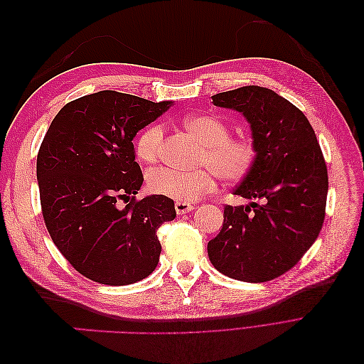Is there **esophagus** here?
Listing matches in <instances>:
<instances>
[{
	"mask_svg": "<svg viewBox=\"0 0 364 364\" xmlns=\"http://www.w3.org/2000/svg\"><path fill=\"white\" fill-rule=\"evenodd\" d=\"M174 209H176V213H178V214H186V213H191L194 206L188 202H176Z\"/></svg>",
	"mask_w": 364,
	"mask_h": 364,
	"instance_id": "34e87169",
	"label": "esophagus"
}]
</instances>
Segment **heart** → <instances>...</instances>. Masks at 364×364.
I'll return each mask as SVG.
<instances>
[{"instance_id": "heart-1", "label": "heart", "mask_w": 364, "mask_h": 364, "mask_svg": "<svg viewBox=\"0 0 364 364\" xmlns=\"http://www.w3.org/2000/svg\"><path fill=\"white\" fill-rule=\"evenodd\" d=\"M185 129L203 144L200 164L194 171L156 168L147 174L151 193L179 202H193L213 193L217 178L228 185L245 181L258 161V144L252 136H230V129L213 115H193L183 119ZM164 146V126L153 123L141 132L135 142L136 158L144 164L156 162Z\"/></svg>"}]
</instances>
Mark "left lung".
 I'll list each match as a JSON object with an SVG mask.
<instances>
[{
	"instance_id": "8db88e82",
	"label": "left lung",
	"mask_w": 364,
	"mask_h": 364,
	"mask_svg": "<svg viewBox=\"0 0 364 364\" xmlns=\"http://www.w3.org/2000/svg\"><path fill=\"white\" fill-rule=\"evenodd\" d=\"M220 107L243 112L258 144V161L226 205L223 228L208 243L213 266L229 278L266 282L294 267L321 232L328 170L310 121L267 87L243 86L213 95Z\"/></svg>"
}]
</instances>
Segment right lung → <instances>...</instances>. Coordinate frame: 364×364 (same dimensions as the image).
I'll return each instance as SVG.
<instances>
[{
  "mask_svg": "<svg viewBox=\"0 0 364 364\" xmlns=\"http://www.w3.org/2000/svg\"><path fill=\"white\" fill-rule=\"evenodd\" d=\"M168 106L100 91L65 105L43 136L36 162L43 222L62 255L87 279L127 285L158 266L156 232L176 217L174 202L165 196L136 199L144 176L132 139Z\"/></svg>",
  "mask_w": 364,
  "mask_h": 364,
  "instance_id": "1",
  "label": "right lung"
}]
</instances>
